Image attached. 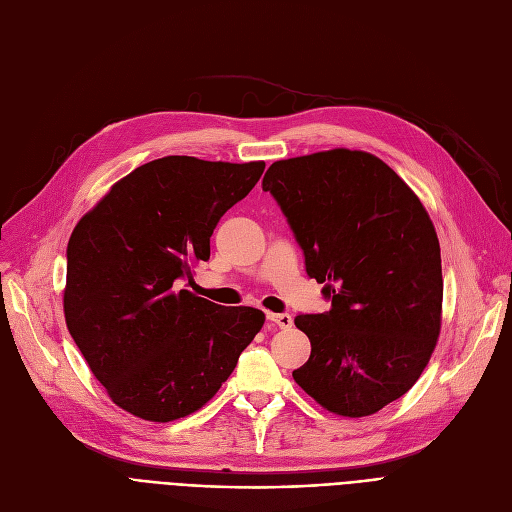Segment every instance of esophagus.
<instances>
[{
    "mask_svg": "<svg viewBox=\"0 0 512 512\" xmlns=\"http://www.w3.org/2000/svg\"><path fill=\"white\" fill-rule=\"evenodd\" d=\"M267 319H270L272 324L278 326L280 330L292 328V317L288 313H267Z\"/></svg>",
    "mask_w": 512,
    "mask_h": 512,
    "instance_id": "34e87169",
    "label": "esophagus"
}]
</instances>
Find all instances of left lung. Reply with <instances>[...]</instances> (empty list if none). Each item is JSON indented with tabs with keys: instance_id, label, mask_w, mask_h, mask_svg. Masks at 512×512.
I'll return each mask as SVG.
<instances>
[{
	"instance_id": "1",
	"label": "left lung",
	"mask_w": 512,
	"mask_h": 512,
	"mask_svg": "<svg viewBox=\"0 0 512 512\" xmlns=\"http://www.w3.org/2000/svg\"><path fill=\"white\" fill-rule=\"evenodd\" d=\"M332 309L297 315L311 340L292 378L321 407L367 417L419 380L442 326L436 228L380 157L332 149L274 161L263 176Z\"/></svg>"
}]
</instances>
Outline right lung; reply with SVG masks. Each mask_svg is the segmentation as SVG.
Listing matches in <instances>:
<instances>
[{"mask_svg":"<svg viewBox=\"0 0 512 512\" xmlns=\"http://www.w3.org/2000/svg\"><path fill=\"white\" fill-rule=\"evenodd\" d=\"M263 170L265 161L153 159L76 224L66 251V326L130 415L168 423L199 411L261 330L263 311L179 288L209 259L213 228Z\"/></svg>","mask_w":512,"mask_h":512,"instance_id":"obj_1","label":"right lung"}]
</instances>
